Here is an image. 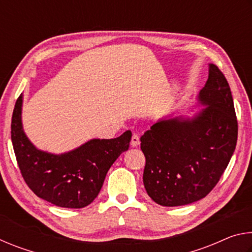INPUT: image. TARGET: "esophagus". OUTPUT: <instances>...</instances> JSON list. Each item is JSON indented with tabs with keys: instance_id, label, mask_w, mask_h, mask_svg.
<instances>
[{
	"instance_id": "esophagus-1",
	"label": "esophagus",
	"mask_w": 252,
	"mask_h": 252,
	"mask_svg": "<svg viewBox=\"0 0 252 252\" xmlns=\"http://www.w3.org/2000/svg\"><path fill=\"white\" fill-rule=\"evenodd\" d=\"M139 144H140L139 135L136 134V133H133V134H132V138H131V146L133 147V148H135V147H138Z\"/></svg>"
}]
</instances>
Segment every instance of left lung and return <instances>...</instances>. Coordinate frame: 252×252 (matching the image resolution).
<instances>
[{"mask_svg":"<svg viewBox=\"0 0 252 252\" xmlns=\"http://www.w3.org/2000/svg\"><path fill=\"white\" fill-rule=\"evenodd\" d=\"M198 102L204 108L193 117L160 119L140 139L146 156L143 185L160 206H185L206 197L236 149L238 122L231 91L215 64H209Z\"/></svg>","mask_w":252,"mask_h":252,"instance_id":"obj_1","label":"left lung"}]
</instances>
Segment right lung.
<instances>
[{"mask_svg": "<svg viewBox=\"0 0 252 252\" xmlns=\"http://www.w3.org/2000/svg\"><path fill=\"white\" fill-rule=\"evenodd\" d=\"M23 94L16 101L11 139L22 177L37 197L58 207L80 209L99 194L111 165L129 149L130 130L114 139H91L69 152L54 155L37 149L22 125Z\"/></svg>", "mask_w": 252, "mask_h": 252, "instance_id": "add662e5", "label": "right lung"}]
</instances>
